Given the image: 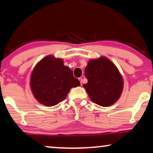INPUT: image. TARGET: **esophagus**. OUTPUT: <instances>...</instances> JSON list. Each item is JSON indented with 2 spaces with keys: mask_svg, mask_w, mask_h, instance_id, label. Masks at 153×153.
I'll return each instance as SVG.
<instances>
[{
  "mask_svg": "<svg viewBox=\"0 0 153 153\" xmlns=\"http://www.w3.org/2000/svg\"><path fill=\"white\" fill-rule=\"evenodd\" d=\"M79 81H80V83H81V85H82V78H79Z\"/></svg>",
  "mask_w": 153,
  "mask_h": 153,
  "instance_id": "34e87169",
  "label": "esophagus"
}]
</instances>
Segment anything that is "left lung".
Instances as JSON below:
<instances>
[{"label":"left lung","mask_w":153,"mask_h":153,"mask_svg":"<svg viewBox=\"0 0 153 153\" xmlns=\"http://www.w3.org/2000/svg\"><path fill=\"white\" fill-rule=\"evenodd\" d=\"M85 76L88 83L83 86L92 102L108 107L120 98L123 88V77L116 65L107 57L88 61Z\"/></svg>","instance_id":"8db88e82"}]
</instances>
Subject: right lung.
Wrapping results in <instances>:
<instances>
[{"label":"right lung","instance_id":"obj_1","mask_svg":"<svg viewBox=\"0 0 153 153\" xmlns=\"http://www.w3.org/2000/svg\"><path fill=\"white\" fill-rule=\"evenodd\" d=\"M63 60L48 55L35 66L30 76L34 98L45 106H54L66 98L72 88L81 85Z\"/></svg>","mask_w":153,"mask_h":153}]
</instances>
